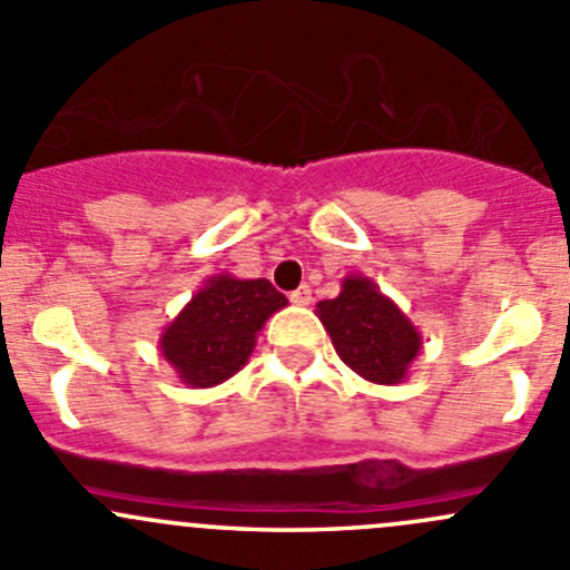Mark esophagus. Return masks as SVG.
<instances>
[{"instance_id": "1", "label": "esophagus", "mask_w": 570, "mask_h": 570, "mask_svg": "<svg viewBox=\"0 0 570 570\" xmlns=\"http://www.w3.org/2000/svg\"><path fill=\"white\" fill-rule=\"evenodd\" d=\"M289 301L295 303V306H308V303H312V289H308V286H301V289L292 292Z\"/></svg>"}]
</instances>
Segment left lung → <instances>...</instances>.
Instances as JSON below:
<instances>
[{
  "label": "left lung",
  "mask_w": 570,
  "mask_h": 570,
  "mask_svg": "<svg viewBox=\"0 0 570 570\" xmlns=\"http://www.w3.org/2000/svg\"><path fill=\"white\" fill-rule=\"evenodd\" d=\"M317 317L338 358L377 386L405 381L422 350L416 325L366 275L342 278V292L333 301L317 303Z\"/></svg>",
  "instance_id": "obj_1"
}]
</instances>
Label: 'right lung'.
Segmentation results:
<instances>
[{
	"label": "right lung",
	"instance_id": "obj_1",
	"mask_svg": "<svg viewBox=\"0 0 570 570\" xmlns=\"http://www.w3.org/2000/svg\"><path fill=\"white\" fill-rule=\"evenodd\" d=\"M286 303L267 278L212 275L165 325L159 353L189 389L220 386L248 364L258 331Z\"/></svg>",
	"mask_w": 570,
	"mask_h": 570
}]
</instances>
